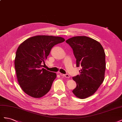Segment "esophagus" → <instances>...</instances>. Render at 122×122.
Listing matches in <instances>:
<instances>
[{"instance_id":"34e87169","label":"esophagus","mask_w":122,"mask_h":122,"mask_svg":"<svg viewBox=\"0 0 122 122\" xmlns=\"http://www.w3.org/2000/svg\"><path fill=\"white\" fill-rule=\"evenodd\" d=\"M59 74H60L61 75H62V76H63L64 77H66V78H70V76H69V74H61V73H59Z\"/></svg>"}]
</instances>
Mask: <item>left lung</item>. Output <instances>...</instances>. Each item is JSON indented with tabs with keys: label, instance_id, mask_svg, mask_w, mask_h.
Instances as JSON below:
<instances>
[{
	"label": "left lung",
	"instance_id": "8db88e82",
	"mask_svg": "<svg viewBox=\"0 0 122 122\" xmlns=\"http://www.w3.org/2000/svg\"><path fill=\"white\" fill-rule=\"evenodd\" d=\"M73 50L76 67L80 74L73 77L77 86L72 91L76 97L85 99L93 95L104 79L105 53L99 42L86 36H73L66 40Z\"/></svg>",
	"mask_w": 122,
	"mask_h": 122
}]
</instances>
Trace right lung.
<instances>
[{"label": "right lung", "instance_id": "1", "mask_svg": "<svg viewBox=\"0 0 122 122\" xmlns=\"http://www.w3.org/2000/svg\"><path fill=\"white\" fill-rule=\"evenodd\" d=\"M61 36L40 35L29 38L18 47L15 58L18 82L29 96L40 98L52 86L56 74L42 68L51 48L64 42Z\"/></svg>", "mask_w": 122, "mask_h": 122}]
</instances>
